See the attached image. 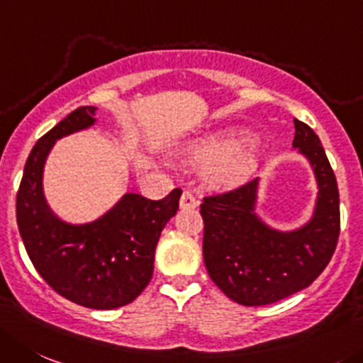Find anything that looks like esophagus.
I'll use <instances>...</instances> for the list:
<instances>
[{
    "mask_svg": "<svg viewBox=\"0 0 363 363\" xmlns=\"http://www.w3.org/2000/svg\"><path fill=\"white\" fill-rule=\"evenodd\" d=\"M199 206V199L193 195L191 191H182L181 195V208L182 209H191L197 208Z\"/></svg>",
    "mask_w": 363,
    "mask_h": 363,
    "instance_id": "obj_1",
    "label": "esophagus"
}]
</instances>
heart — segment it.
<instances>
[{
	"mask_svg": "<svg viewBox=\"0 0 363 363\" xmlns=\"http://www.w3.org/2000/svg\"><path fill=\"white\" fill-rule=\"evenodd\" d=\"M186 161L204 164L215 159L209 168V181L215 184H231L242 179L252 168L254 154L249 138L231 141L229 134L208 135L191 143L186 150Z\"/></svg>",
	"mask_w": 363,
	"mask_h": 363,
	"instance_id": "1",
	"label": "heart"
}]
</instances>
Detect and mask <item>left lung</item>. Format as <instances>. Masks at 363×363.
Here are the masks:
<instances>
[{"label":"left lung","mask_w":363,"mask_h":363,"mask_svg":"<svg viewBox=\"0 0 363 363\" xmlns=\"http://www.w3.org/2000/svg\"><path fill=\"white\" fill-rule=\"evenodd\" d=\"M294 147L310 159L319 182L315 215L304 228L279 233L254 215L258 179L204 197V263L209 277L243 306L276 303L306 289L330 263L340 235V201L319 135L294 120Z\"/></svg>","instance_id":"1"}]
</instances>
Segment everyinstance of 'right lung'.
<instances>
[{
    "instance_id": "right-lung-1",
    "label": "right lung",
    "mask_w": 363,
    "mask_h": 363,
    "mask_svg": "<svg viewBox=\"0 0 363 363\" xmlns=\"http://www.w3.org/2000/svg\"><path fill=\"white\" fill-rule=\"evenodd\" d=\"M94 111L74 109L33 145L16 197V216L28 258L59 296L94 310H113L132 303L150 283L155 245L177 213L182 189H172L161 201L127 193L94 222H60L44 201V161L55 140L93 125Z\"/></svg>"
}]
</instances>
